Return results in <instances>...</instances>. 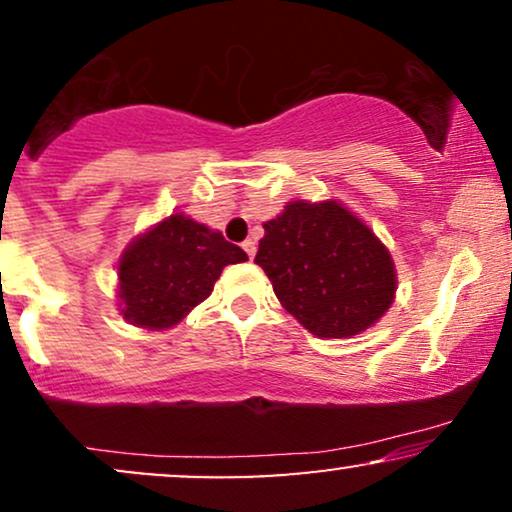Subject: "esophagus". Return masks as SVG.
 <instances>
[{"label":"esophagus","instance_id":"1","mask_svg":"<svg viewBox=\"0 0 512 512\" xmlns=\"http://www.w3.org/2000/svg\"><path fill=\"white\" fill-rule=\"evenodd\" d=\"M243 250L248 252V257H250V260H252V257H255L257 243H255V240H252V238H248V240H245V243H243Z\"/></svg>","mask_w":512,"mask_h":512}]
</instances>
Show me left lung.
I'll use <instances>...</instances> for the list:
<instances>
[{"label":"left lung","instance_id":"obj_1","mask_svg":"<svg viewBox=\"0 0 512 512\" xmlns=\"http://www.w3.org/2000/svg\"><path fill=\"white\" fill-rule=\"evenodd\" d=\"M255 262L281 305L317 337L368 330L395 298L390 252L339 202H291L264 223Z\"/></svg>","mask_w":512,"mask_h":512}]
</instances>
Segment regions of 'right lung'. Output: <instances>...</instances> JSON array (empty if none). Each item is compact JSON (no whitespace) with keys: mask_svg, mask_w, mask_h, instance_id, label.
I'll list each match as a JSON object with an SVG mask.
<instances>
[{"mask_svg":"<svg viewBox=\"0 0 512 512\" xmlns=\"http://www.w3.org/2000/svg\"><path fill=\"white\" fill-rule=\"evenodd\" d=\"M248 260L221 233L182 214L168 216L134 240L122 255L120 298L125 320L146 330H166L214 291L226 264Z\"/></svg>","mask_w":512,"mask_h":512,"instance_id":"1","label":"right lung"}]
</instances>
